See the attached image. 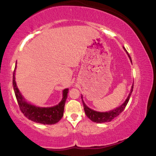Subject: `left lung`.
<instances>
[{
    "label": "left lung",
    "instance_id": "1",
    "mask_svg": "<svg viewBox=\"0 0 156 156\" xmlns=\"http://www.w3.org/2000/svg\"><path fill=\"white\" fill-rule=\"evenodd\" d=\"M123 50H125V52H126V54L128 55V56L129 57L130 61L132 63V60L131 57L129 55V53L126 50L124 47H123ZM133 84H132L131 90H130L129 94L128 96V97L126 98V99L125 100V101L123 103L120 105L118 107H116V108H114V109L108 111V112H97V111L93 110L88 107L86 105V104L84 103V100H83V97L82 95V101L83 103V105H84V109L85 112V114H86L88 118L93 121V122H96V123H106V122H109V121H112L114 118H116V116H118L119 114H121V112L124 110V108L126 106L128 102L129 101L130 97H131L132 91H133Z\"/></svg>",
    "mask_w": 156,
    "mask_h": 156
}]
</instances>
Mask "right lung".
Segmentation results:
<instances>
[{"mask_svg": "<svg viewBox=\"0 0 156 156\" xmlns=\"http://www.w3.org/2000/svg\"><path fill=\"white\" fill-rule=\"evenodd\" d=\"M16 66L17 62L16 64L13 76H12V86H13L15 94H16L21 112L27 119L34 122L48 125L57 123L63 116L65 102L67 98L69 89H63L62 99L57 105L50 106V107H41V106H37L32 104L26 101V99L23 97L17 86L16 76H15Z\"/></svg>", "mask_w": 156, "mask_h": 156, "instance_id": "obj_1", "label": "right lung"}]
</instances>
